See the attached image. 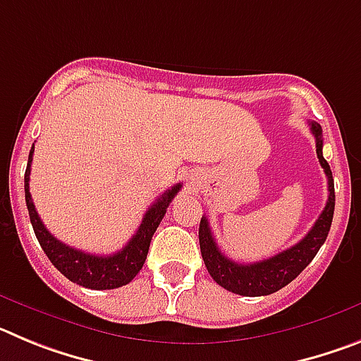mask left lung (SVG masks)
<instances>
[{
    "mask_svg": "<svg viewBox=\"0 0 361 361\" xmlns=\"http://www.w3.org/2000/svg\"><path fill=\"white\" fill-rule=\"evenodd\" d=\"M311 124V132L317 139V155L327 175V188H329V199L325 204L324 212L318 216L311 231L305 235L298 244L289 250L275 255V257L260 260L253 264H237L231 258L220 253L219 245L209 229L208 219L202 216L199 226V242L202 260L208 267V273L219 286L228 291L242 296H266L276 293L283 286L296 279V276L309 266L312 258L317 257L318 250L324 245L325 238L329 235L331 222L334 215V180L329 162L324 159V141H322V126L318 123Z\"/></svg>",
    "mask_w": 361,
    "mask_h": 361,
    "instance_id": "8db88e82",
    "label": "left lung"
}]
</instances>
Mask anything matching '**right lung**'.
Listing matches in <instances>:
<instances>
[{"instance_id": "obj_1", "label": "right lung", "mask_w": 361, "mask_h": 361, "mask_svg": "<svg viewBox=\"0 0 361 361\" xmlns=\"http://www.w3.org/2000/svg\"><path fill=\"white\" fill-rule=\"evenodd\" d=\"M32 153H34V145L28 153V164L27 171H25V200H27L32 228H34V233H36L44 255L50 258V262L56 266L57 271H61L66 279L88 289H116L132 282L145 266L153 233L159 228L166 209L178 193V190L183 188V184L178 183L171 186V190H166V193H162L149 206L137 233L123 250L114 255H90L57 240L41 222L36 206L32 202L30 190H28Z\"/></svg>"}]
</instances>
